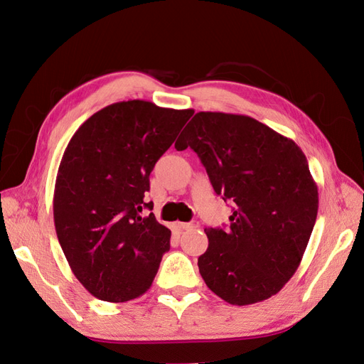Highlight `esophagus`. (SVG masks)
I'll list each match as a JSON object with an SVG mask.
<instances>
[{
  "label": "esophagus",
  "instance_id": "34e87169",
  "mask_svg": "<svg viewBox=\"0 0 364 364\" xmlns=\"http://www.w3.org/2000/svg\"><path fill=\"white\" fill-rule=\"evenodd\" d=\"M177 225H179L181 230H194L199 227V223L198 220H191V223H179Z\"/></svg>",
  "mask_w": 364,
  "mask_h": 364
}]
</instances>
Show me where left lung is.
Instances as JSON below:
<instances>
[{
	"instance_id": "left-lung-1",
	"label": "left lung",
	"mask_w": 364,
	"mask_h": 364,
	"mask_svg": "<svg viewBox=\"0 0 364 364\" xmlns=\"http://www.w3.org/2000/svg\"><path fill=\"white\" fill-rule=\"evenodd\" d=\"M233 203L230 228H205L200 277L233 306L255 304L284 287L303 259L318 213V188L304 153L249 115L198 112L177 139Z\"/></svg>"
}]
</instances>
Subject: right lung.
<instances>
[{"mask_svg": "<svg viewBox=\"0 0 364 364\" xmlns=\"http://www.w3.org/2000/svg\"><path fill=\"white\" fill-rule=\"evenodd\" d=\"M193 109L128 100L106 106L65 149L54 191L58 242L91 295L125 303L151 287L171 232L141 216L149 174Z\"/></svg>", "mask_w": 364, "mask_h": 364, "instance_id": "1", "label": "right lung"}]
</instances>
